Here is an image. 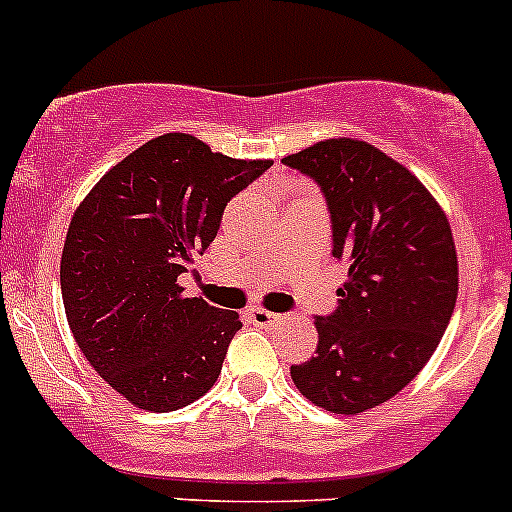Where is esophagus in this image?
<instances>
[{
	"label": "esophagus",
	"mask_w": 512,
	"mask_h": 512,
	"mask_svg": "<svg viewBox=\"0 0 512 512\" xmlns=\"http://www.w3.org/2000/svg\"><path fill=\"white\" fill-rule=\"evenodd\" d=\"M250 319L252 324H257V327H275V324L282 322V314L267 312V309H252Z\"/></svg>",
	"instance_id": "esophagus-1"
}]
</instances>
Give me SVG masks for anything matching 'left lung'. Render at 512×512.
Instances as JSON below:
<instances>
[{"label": "left lung", "instance_id": "8db88e82", "mask_svg": "<svg viewBox=\"0 0 512 512\" xmlns=\"http://www.w3.org/2000/svg\"><path fill=\"white\" fill-rule=\"evenodd\" d=\"M282 163L317 180L332 215V252L349 267L337 312L314 319L317 352L289 374L319 409L364 414L414 381L451 322V225L409 168L366 141L327 138Z\"/></svg>", "mask_w": 512, "mask_h": 512}]
</instances>
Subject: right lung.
I'll use <instances>...</instances> for the list:
<instances>
[{
	"label": "right lung",
	"mask_w": 512,
	"mask_h": 512,
	"mask_svg": "<svg viewBox=\"0 0 512 512\" xmlns=\"http://www.w3.org/2000/svg\"><path fill=\"white\" fill-rule=\"evenodd\" d=\"M270 165L163 133L76 208L61 252L66 319L96 374L136 409H183L218 381L240 314L185 297L178 277L215 240L227 200Z\"/></svg>",
	"instance_id": "1"
}]
</instances>
